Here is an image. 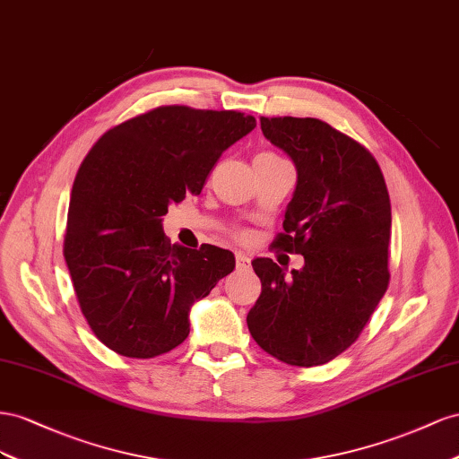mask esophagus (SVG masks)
Here are the masks:
<instances>
[{"label":"esophagus","instance_id":"esophagus-1","mask_svg":"<svg viewBox=\"0 0 459 459\" xmlns=\"http://www.w3.org/2000/svg\"><path fill=\"white\" fill-rule=\"evenodd\" d=\"M234 259H237V269H240V271L250 269V257H247L246 254L237 252V254H234Z\"/></svg>","mask_w":459,"mask_h":459}]
</instances>
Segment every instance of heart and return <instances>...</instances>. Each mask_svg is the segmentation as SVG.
<instances>
[{
  "instance_id": "1",
  "label": "heart",
  "mask_w": 459,
  "mask_h": 459,
  "mask_svg": "<svg viewBox=\"0 0 459 459\" xmlns=\"http://www.w3.org/2000/svg\"><path fill=\"white\" fill-rule=\"evenodd\" d=\"M257 157H279V155H277V153H273V152H261V153H257ZM237 237H238V238H242L244 234H242V232H237Z\"/></svg>"
}]
</instances>
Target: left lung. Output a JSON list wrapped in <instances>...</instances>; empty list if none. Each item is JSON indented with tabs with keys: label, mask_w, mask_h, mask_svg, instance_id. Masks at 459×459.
I'll return each mask as SVG.
<instances>
[{
	"label": "left lung",
	"mask_w": 459,
	"mask_h": 459,
	"mask_svg": "<svg viewBox=\"0 0 459 459\" xmlns=\"http://www.w3.org/2000/svg\"><path fill=\"white\" fill-rule=\"evenodd\" d=\"M259 123L298 171L284 232L273 246L302 254L306 265L284 279L273 259H254L261 294L246 321L273 358L313 368L356 342L386 292L390 198L371 152L329 123L311 117Z\"/></svg>",
	"instance_id": "obj_1"
}]
</instances>
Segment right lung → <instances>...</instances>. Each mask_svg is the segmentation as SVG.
<instances>
[{"label":"right lung","instance_id":"right-lung-1","mask_svg":"<svg viewBox=\"0 0 459 459\" xmlns=\"http://www.w3.org/2000/svg\"><path fill=\"white\" fill-rule=\"evenodd\" d=\"M254 126L240 111L161 106L103 133L78 167L63 255L91 333L119 356L185 342L190 306L234 269L222 247L173 246L161 217Z\"/></svg>","mask_w":459,"mask_h":459}]
</instances>
